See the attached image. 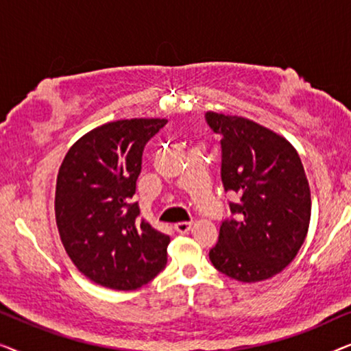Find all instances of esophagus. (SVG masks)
<instances>
[{
	"instance_id": "obj_1",
	"label": "esophagus",
	"mask_w": 351,
	"mask_h": 351,
	"mask_svg": "<svg viewBox=\"0 0 351 351\" xmlns=\"http://www.w3.org/2000/svg\"><path fill=\"white\" fill-rule=\"evenodd\" d=\"M174 228L179 233H189L191 230V222H179V223H176Z\"/></svg>"
}]
</instances>
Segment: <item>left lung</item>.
Listing matches in <instances>:
<instances>
[{"instance_id": "1", "label": "left lung", "mask_w": 351, "mask_h": 351, "mask_svg": "<svg viewBox=\"0 0 351 351\" xmlns=\"http://www.w3.org/2000/svg\"><path fill=\"white\" fill-rule=\"evenodd\" d=\"M222 136V182L238 195L230 203L234 217L220 225L209 251L220 273L241 282L268 280L285 270L299 252L311 215L310 186L291 142L256 121L206 113Z\"/></svg>"}]
</instances>
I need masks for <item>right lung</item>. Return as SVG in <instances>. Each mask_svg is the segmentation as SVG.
<instances>
[{
	"label": "right lung",
	"mask_w": 351,
	"mask_h": 351,
	"mask_svg": "<svg viewBox=\"0 0 351 351\" xmlns=\"http://www.w3.org/2000/svg\"><path fill=\"white\" fill-rule=\"evenodd\" d=\"M167 121L119 119L93 129L66 153L57 174L56 222L66 254L86 278L134 291L167 262L171 238L138 219L131 203L145 143Z\"/></svg>",
	"instance_id": "add662e5"
}]
</instances>
